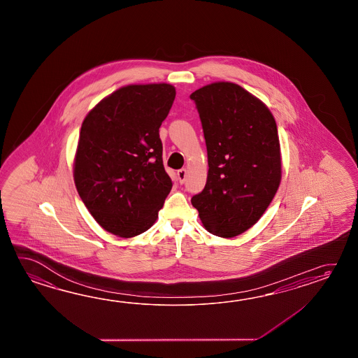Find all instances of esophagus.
<instances>
[{
    "instance_id": "1",
    "label": "esophagus",
    "mask_w": 358,
    "mask_h": 358,
    "mask_svg": "<svg viewBox=\"0 0 358 358\" xmlns=\"http://www.w3.org/2000/svg\"><path fill=\"white\" fill-rule=\"evenodd\" d=\"M176 176H178V179H179V182H185V178H187V169H180V170H178Z\"/></svg>"
}]
</instances>
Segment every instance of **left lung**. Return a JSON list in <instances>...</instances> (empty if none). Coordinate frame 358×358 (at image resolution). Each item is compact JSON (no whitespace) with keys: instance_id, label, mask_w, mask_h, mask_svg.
Masks as SVG:
<instances>
[{"instance_id":"8db88e82","label":"left lung","mask_w":358,"mask_h":358,"mask_svg":"<svg viewBox=\"0 0 358 358\" xmlns=\"http://www.w3.org/2000/svg\"><path fill=\"white\" fill-rule=\"evenodd\" d=\"M205 136L208 174L192 205L207 231L233 238L255 225L282 180L274 116L266 105L230 82L208 84L190 94Z\"/></svg>"}]
</instances>
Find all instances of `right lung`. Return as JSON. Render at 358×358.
Returning a JSON list of instances; mask_svg holds the SVG:
<instances>
[{
    "instance_id": "add662e5",
    "label": "right lung",
    "mask_w": 358,
    "mask_h": 358,
    "mask_svg": "<svg viewBox=\"0 0 358 358\" xmlns=\"http://www.w3.org/2000/svg\"><path fill=\"white\" fill-rule=\"evenodd\" d=\"M176 94L171 84H130L102 99L84 119L74 182L94 220L111 234L145 233L171 190L159 129Z\"/></svg>"
}]
</instances>
